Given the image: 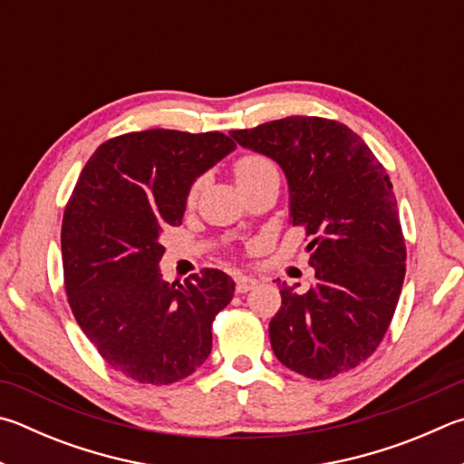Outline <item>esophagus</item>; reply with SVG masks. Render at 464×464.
Wrapping results in <instances>:
<instances>
[{"mask_svg": "<svg viewBox=\"0 0 464 464\" xmlns=\"http://www.w3.org/2000/svg\"><path fill=\"white\" fill-rule=\"evenodd\" d=\"M256 285H257V280L249 276H239L237 280H235V290H237V294H246L249 290H254Z\"/></svg>", "mask_w": 464, "mask_h": 464, "instance_id": "obj_1", "label": "esophagus"}]
</instances>
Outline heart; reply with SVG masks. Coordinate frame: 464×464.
<instances>
[{
	"label": "heart",
	"mask_w": 464,
	"mask_h": 464,
	"mask_svg": "<svg viewBox=\"0 0 464 464\" xmlns=\"http://www.w3.org/2000/svg\"><path fill=\"white\" fill-rule=\"evenodd\" d=\"M233 172H235V180H237L239 188H247V187H254V184H257L261 180L277 176V168L272 160L266 156L247 154V156H241L237 162H235ZM197 190H198V182H195L190 187L188 200L197 197Z\"/></svg>",
	"instance_id": "heart-1"
}]
</instances>
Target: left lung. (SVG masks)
<instances>
[{
  "mask_svg": "<svg viewBox=\"0 0 464 464\" xmlns=\"http://www.w3.org/2000/svg\"><path fill=\"white\" fill-rule=\"evenodd\" d=\"M231 138L280 164L290 223L310 237L316 284L306 294L280 285L269 323L276 357L310 379L351 372L382 343L406 276L390 176L357 133L323 117H284Z\"/></svg>",
  "mask_w": 464,
  "mask_h": 464,
  "instance_id": "left-lung-1",
  "label": "left lung"
}]
</instances>
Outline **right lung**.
Masks as SVG:
<instances>
[{
  "label": "right lung",
  "instance_id": "add662e5",
  "mask_svg": "<svg viewBox=\"0 0 464 464\" xmlns=\"http://www.w3.org/2000/svg\"><path fill=\"white\" fill-rule=\"evenodd\" d=\"M237 148L221 131H133L107 140L64 208V288L82 333L115 372L168 385L195 373L235 282L203 269L164 282L162 233L182 223L190 187Z\"/></svg>",
  "mask_w": 464,
  "mask_h": 464
}]
</instances>
